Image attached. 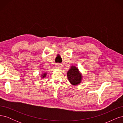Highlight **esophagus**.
<instances>
[{
	"instance_id": "34e87169",
	"label": "esophagus",
	"mask_w": 123,
	"mask_h": 123,
	"mask_svg": "<svg viewBox=\"0 0 123 123\" xmlns=\"http://www.w3.org/2000/svg\"><path fill=\"white\" fill-rule=\"evenodd\" d=\"M56 67L57 69H61L62 67V65L60 64H56Z\"/></svg>"
}]
</instances>
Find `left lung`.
Listing matches in <instances>:
<instances>
[{"label": "left lung", "mask_w": 123, "mask_h": 123, "mask_svg": "<svg viewBox=\"0 0 123 123\" xmlns=\"http://www.w3.org/2000/svg\"><path fill=\"white\" fill-rule=\"evenodd\" d=\"M67 77L70 83L73 85L79 84L81 80L82 76L79 72L78 68L75 66H72L67 72Z\"/></svg>", "instance_id": "1"}]
</instances>
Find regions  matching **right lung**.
Returning a JSON list of instances; mask_svg holds the SVG:
<instances>
[{"instance_id": "right-lung-1", "label": "right lung", "mask_w": 123, "mask_h": 123, "mask_svg": "<svg viewBox=\"0 0 123 123\" xmlns=\"http://www.w3.org/2000/svg\"><path fill=\"white\" fill-rule=\"evenodd\" d=\"M46 75H47V73H44L43 74V75H42V78H44V77H46Z\"/></svg>"}]
</instances>
